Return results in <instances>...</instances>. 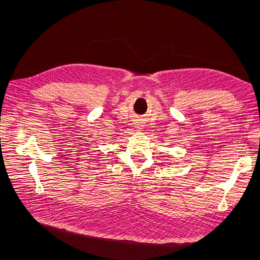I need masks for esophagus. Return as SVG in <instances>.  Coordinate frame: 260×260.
Segmentation results:
<instances>
[{
  "mask_svg": "<svg viewBox=\"0 0 260 260\" xmlns=\"http://www.w3.org/2000/svg\"><path fill=\"white\" fill-rule=\"evenodd\" d=\"M136 128H137L138 130H141V129H142V125H141V124H137Z\"/></svg>",
  "mask_w": 260,
  "mask_h": 260,
  "instance_id": "1",
  "label": "esophagus"
}]
</instances>
